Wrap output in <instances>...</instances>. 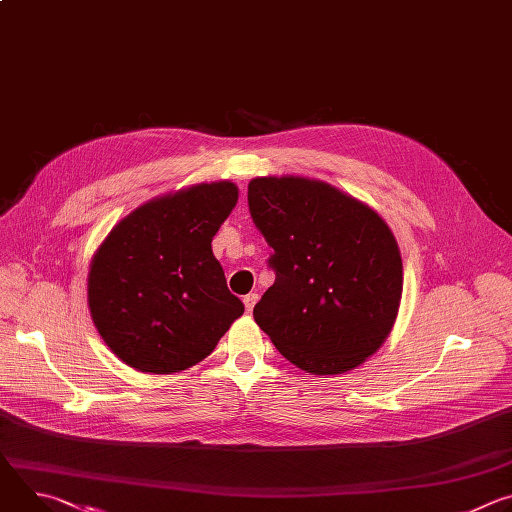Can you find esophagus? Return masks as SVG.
Here are the masks:
<instances>
[{
    "mask_svg": "<svg viewBox=\"0 0 512 512\" xmlns=\"http://www.w3.org/2000/svg\"><path fill=\"white\" fill-rule=\"evenodd\" d=\"M257 300H259V294H257V291H251V294H247V296L243 298V302H245V308H247V312H249V314L253 312V308H255Z\"/></svg>",
    "mask_w": 512,
    "mask_h": 512,
    "instance_id": "esophagus-1",
    "label": "esophagus"
}]
</instances>
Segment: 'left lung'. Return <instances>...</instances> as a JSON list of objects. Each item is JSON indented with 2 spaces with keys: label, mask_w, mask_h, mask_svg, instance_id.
<instances>
[{
  "label": "left lung",
  "mask_w": 512,
  "mask_h": 512,
  "mask_svg": "<svg viewBox=\"0 0 512 512\" xmlns=\"http://www.w3.org/2000/svg\"><path fill=\"white\" fill-rule=\"evenodd\" d=\"M247 198L275 271L255 322L306 373L358 367L399 312L403 263L391 229L371 206L320 180L255 178Z\"/></svg>",
  "instance_id": "obj_1"
}]
</instances>
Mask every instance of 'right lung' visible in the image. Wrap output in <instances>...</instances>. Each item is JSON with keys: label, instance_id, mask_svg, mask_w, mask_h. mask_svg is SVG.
Wrapping results in <instances>:
<instances>
[{"label": "right lung", "instance_id": "add662e5", "mask_svg": "<svg viewBox=\"0 0 512 512\" xmlns=\"http://www.w3.org/2000/svg\"><path fill=\"white\" fill-rule=\"evenodd\" d=\"M237 198L229 180L154 198L119 221L97 249L89 310L107 346L131 369H190L243 316L210 247Z\"/></svg>", "mask_w": 512, "mask_h": 512}]
</instances>
